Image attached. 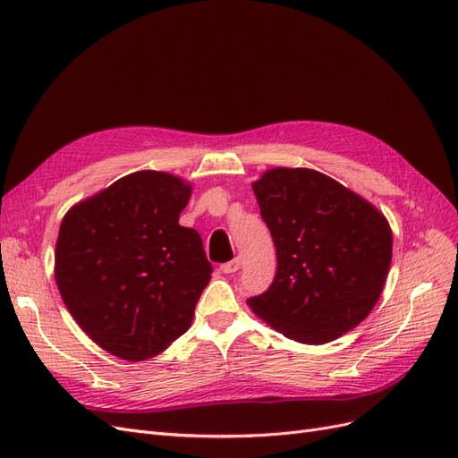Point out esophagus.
<instances>
[{
    "instance_id": "34e87169",
    "label": "esophagus",
    "mask_w": 458,
    "mask_h": 458,
    "mask_svg": "<svg viewBox=\"0 0 458 458\" xmlns=\"http://www.w3.org/2000/svg\"><path fill=\"white\" fill-rule=\"evenodd\" d=\"M221 271H224V273H237L239 269H241V259L239 258H234V259H231V261H227V263H224V266H221L219 267Z\"/></svg>"
}]
</instances>
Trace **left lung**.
I'll return each mask as SVG.
<instances>
[{"label":"left lung","instance_id":"left-lung-1","mask_svg":"<svg viewBox=\"0 0 458 458\" xmlns=\"http://www.w3.org/2000/svg\"><path fill=\"white\" fill-rule=\"evenodd\" d=\"M276 248V275L248 306L301 344H327L377 306L392 263L382 212L335 179L308 168H273L252 183Z\"/></svg>","mask_w":458,"mask_h":458}]
</instances>
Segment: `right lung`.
<instances>
[{"mask_svg":"<svg viewBox=\"0 0 458 458\" xmlns=\"http://www.w3.org/2000/svg\"><path fill=\"white\" fill-rule=\"evenodd\" d=\"M191 183L143 170L74 204L55 246V281L86 335L145 361L189 330L212 279L199 231L179 225Z\"/></svg>","mask_w":458,"mask_h":458,"instance_id":"obj_1","label":"right lung"}]
</instances>
